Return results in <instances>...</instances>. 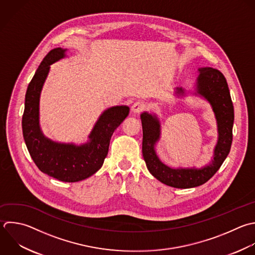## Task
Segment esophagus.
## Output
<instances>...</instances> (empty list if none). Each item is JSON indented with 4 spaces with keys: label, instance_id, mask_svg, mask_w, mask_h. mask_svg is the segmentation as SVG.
<instances>
[{
    "label": "esophagus",
    "instance_id": "esophagus-1",
    "mask_svg": "<svg viewBox=\"0 0 255 255\" xmlns=\"http://www.w3.org/2000/svg\"><path fill=\"white\" fill-rule=\"evenodd\" d=\"M146 110V104L145 103H143V102H135L133 105H132V107H131V111H132V113L133 114H140V113H142L143 111H145Z\"/></svg>",
    "mask_w": 255,
    "mask_h": 255
}]
</instances>
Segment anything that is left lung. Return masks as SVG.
Wrapping results in <instances>:
<instances>
[{"mask_svg": "<svg viewBox=\"0 0 255 255\" xmlns=\"http://www.w3.org/2000/svg\"><path fill=\"white\" fill-rule=\"evenodd\" d=\"M196 90L212 106L218 128V141L214 148V157L210 164L200 169L171 168L157 157L154 144L159 138L160 126L155 116L141 114L142 155L149 172L162 183L176 188H190L201 185L210 179L219 169L228 155L232 143L234 110L227 82L221 72L212 68L198 70ZM181 88L176 94L183 95Z\"/></svg>", "mask_w": 255, "mask_h": 255, "instance_id": "left-lung-1", "label": "left lung"}]
</instances>
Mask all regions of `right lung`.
Returning a JSON list of instances; mask_svg holds the SVG:
<instances>
[{
	"instance_id": "right-lung-1",
	"label": "right lung",
	"mask_w": 255,
	"mask_h": 255,
	"mask_svg": "<svg viewBox=\"0 0 255 255\" xmlns=\"http://www.w3.org/2000/svg\"><path fill=\"white\" fill-rule=\"evenodd\" d=\"M66 50H52L39 66L28 86L22 119L23 135L38 168L61 181L76 182L96 173L108 154L111 137L129 113L127 106L113 107L100 117L90 134V142L77 146L58 143L45 137L39 126L40 94L50 65L65 57Z\"/></svg>"
}]
</instances>
